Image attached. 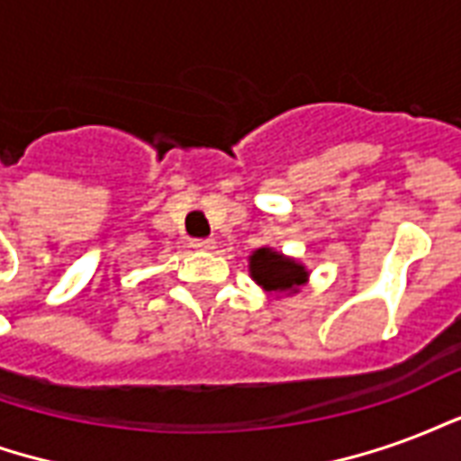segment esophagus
I'll list each match as a JSON object with an SVG mask.
<instances>
[{
  "label": "esophagus",
  "mask_w": 461,
  "mask_h": 461,
  "mask_svg": "<svg viewBox=\"0 0 461 461\" xmlns=\"http://www.w3.org/2000/svg\"><path fill=\"white\" fill-rule=\"evenodd\" d=\"M217 247V241L214 240H194L192 241V249H197V251H212Z\"/></svg>",
  "instance_id": "obj_1"
}]
</instances>
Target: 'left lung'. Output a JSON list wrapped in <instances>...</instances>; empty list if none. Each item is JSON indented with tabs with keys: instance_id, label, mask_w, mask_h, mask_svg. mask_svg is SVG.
<instances>
[{
	"instance_id": "obj_1",
	"label": "left lung",
	"mask_w": 461,
	"mask_h": 461,
	"mask_svg": "<svg viewBox=\"0 0 461 461\" xmlns=\"http://www.w3.org/2000/svg\"><path fill=\"white\" fill-rule=\"evenodd\" d=\"M249 276L267 294H299L303 284H309V269L294 257L281 254L274 247H259L249 257Z\"/></svg>"
}]
</instances>
